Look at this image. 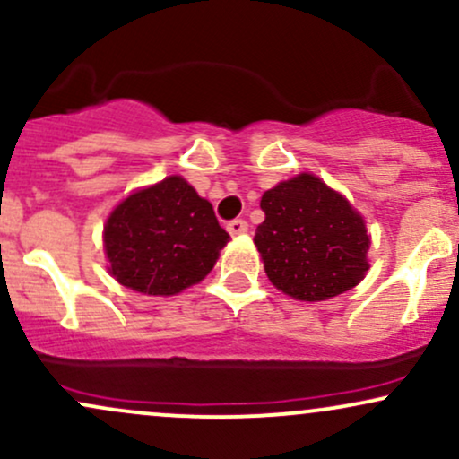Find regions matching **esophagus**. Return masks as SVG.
I'll list each match as a JSON object with an SVG mask.
<instances>
[{"label":"esophagus","instance_id":"esophagus-1","mask_svg":"<svg viewBox=\"0 0 459 459\" xmlns=\"http://www.w3.org/2000/svg\"><path fill=\"white\" fill-rule=\"evenodd\" d=\"M226 229H229L230 235H244L247 233V222L246 220H233V222H229Z\"/></svg>","mask_w":459,"mask_h":459}]
</instances>
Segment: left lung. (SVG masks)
<instances>
[{
	"label": "left lung",
	"instance_id": "obj_1",
	"mask_svg": "<svg viewBox=\"0 0 459 459\" xmlns=\"http://www.w3.org/2000/svg\"><path fill=\"white\" fill-rule=\"evenodd\" d=\"M265 220L255 246L278 291L299 302H324L350 291L368 272L371 235L362 213L313 172L267 189Z\"/></svg>",
	"mask_w": 459,
	"mask_h": 459
}]
</instances>
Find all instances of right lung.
Wrapping results in <instances>:
<instances>
[{"instance_id":"1","label":"right lung","mask_w":459,"mask_h":459,"mask_svg":"<svg viewBox=\"0 0 459 459\" xmlns=\"http://www.w3.org/2000/svg\"><path fill=\"white\" fill-rule=\"evenodd\" d=\"M230 237L181 175L134 189L103 224L108 272L144 296L170 298L213 270Z\"/></svg>"}]
</instances>
